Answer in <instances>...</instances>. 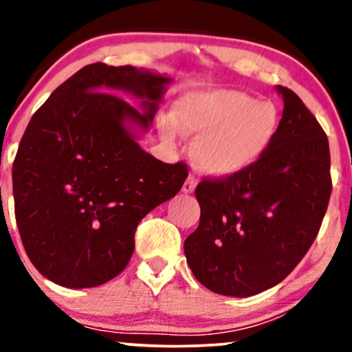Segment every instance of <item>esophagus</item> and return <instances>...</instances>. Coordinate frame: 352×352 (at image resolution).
I'll use <instances>...</instances> for the list:
<instances>
[{
  "instance_id": "obj_1",
  "label": "esophagus",
  "mask_w": 352,
  "mask_h": 352,
  "mask_svg": "<svg viewBox=\"0 0 352 352\" xmlns=\"http://www.w3.org/2000/svg\"><path fill=\"white\" fill-rule=\"evenodd\" d=\"M197 184H199V182H197V179L193 175H190L187 180H185V184H184V187H182V192L184 193H192L193 190H195V187H197Z\"/></svg>"
}]
</instances>
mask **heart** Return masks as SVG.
I'll return each mask as SVG.
<instances>
[{"label": "heart", "mask_w": 352, "mask_h": 352, "mask_svg": "<svg viewBox=\"0 0 352 352\" xmlns=\"http://www.w3.org/2000/svg\"><path fill=\"white\" fill-rule=\"evenodd\" d=\"M281 131V112L272 100H258L233 89L190 92L177 99L173 120L159 124L160 137L175 144L195 137L192 159L208 175H236L265 159Z\"/></svg>", "instance_id": "1"}]
</instances>
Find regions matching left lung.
Masks as SVG:
<instances>
[{
  "instance_id": "8db88e82",
  "label": "left lung",
  "mask_w": 352,
  "mask_h": 352,
  "mask_svg": "<svg viewBox=\"0 0 352 352\" xmlns=\"http://www.w3.org/2000/svg\"><path fill=\"white\" fill-rule=\"evenodd\" d=\"M281 131L248 170L197 185L199 228L184 243L193 276L210 292L246 298L285 280L316 238L331 197L324 131L288 87Z\"/></svg>"
}]
</instances>
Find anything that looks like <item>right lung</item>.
<instances>
[{
  "instance_id": "right-lung-1",
  "label": "right lung",
  "mask_w": 352,
  "mask_h": 352,
  "mask_svg": "<svg viewBox=\"0 0 352 352\" xmlns=\"http://www.w3.org/2000/svg\"><path fill=\"white\" fill-rule=\"evenodd\" d=\"M172 79L134 66L89 64L31 117L13 164L19 235L43 276L66 288L116 278L134 253L140 220L179 193L184 162L140 148ZM112 91L141 99L135 108Z\"/></svg>"
}]
</instances>
